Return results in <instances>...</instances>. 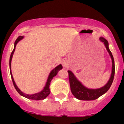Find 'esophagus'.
Here are the masks:
<instances>
[{
  "label": "esophagus",
  "mask_w": 124,
  "mask_h": 124,
  "mask_svg": "<svg viewBox=\"0 0 124 124\" xmlns=\"http://www.w3.org/2000/svg\"><path fill=\"white\" fill-rule=\"evenodd\" d=\"M61 64H62L63 67H67L68 65V61L67 58H63L61 61Z\"/></svg>",
  "instance_id": "esophagus-1"
}]
</instances>
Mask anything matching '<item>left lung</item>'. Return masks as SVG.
Instances as JSON below:
<instances>
[{
	"mask_svg": "<svg viewBox=\"0 0 124 124\" xmlns=\"http://www.w3.org/2000/svg\"><path fill=\"white\" fill-rule=\"evenodd\" d=\"M100 40L104 43L106 49H107V51L109 52L110 57H111L112 62V70L111 76H110V78L108 83L104 86H103L101 88L97 89H87V87H84L83 84L76 79V78L74 76V74L71 71H68L70 87H71L72 94L74 95L76 98H77L79 100L91 101L95 100V99L99 98L100 96L105 94L107 91L109 90V89L110 88L112 84V82H113L115 74V64L114 57L112 56L111 51H110L109 48L108 41L104 38H100Z\"/></svg>",
	"mask_w": 124,
	"mask_h": 124,
	"instance_id": "left-lung-1",
	"label": "left lung"
}]
</instances>
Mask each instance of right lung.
I'll use <instances>...</instances> for the list:
<instances>
[{"label": "right lung", "instance_id": "add662e5", "mask_svg": "<svg viewBox=\"0 0 124 124\" xmlns=\"http://www.w3.org/2000/svg\"><path fill=\"white\" fill-rule=\"evenodd\" d=\"M23 38V37H22V36H19V37L17 38V39L15 40V43H14V48L12 52L11 53L10 56V60H9V65H10V75H11V78H12V80L13 84H14V86L15 87V89L17 90V91L21 95V96H23V97H26L27 99H33V100H43V99H45L46 97L47 96H48L50 94V82H51V79L53 78L54 76H55L57 74L58 72L60 71V70L62 69L63 66H61V64H60L58 66L55 68L54 69L52 70L51 71V73H50V75L48 76V78L47 79V82L46 83V85L45 86V87L43 88L42 91L40 93H36V94H26L25 93H22L21 91L18 88V87L17 86V85L15 84V81H14V78H13L12 74V73H11V60H12V56L13 54H14V51H15V46L17 45V43L20 41V40H21L22 38Z\"/></svg>", "mask_w": 124, "mask_h": 124}]
</instances>
